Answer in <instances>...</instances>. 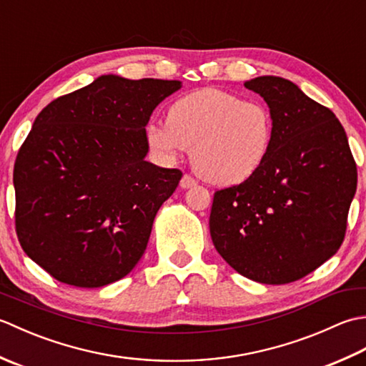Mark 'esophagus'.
<instances>
[{
    "instance_id": "34e87169",
    "label": "esophagus",
    "mask_w": 366,
    "mask_h": 366,
    "mask_svg": "<svg viewBox=\"0 0 366 366\" xmlns=\"http://www.w3.org/2000/svg\"><path fill=\"white\" fill-rule=\"evenodd\" d=\"M195 184H197L195 179L190 177L189 174H184L182 179H181V182H179V185H181V189H190V187H193V185H195Z\"/></svg>"
}]
</instances>
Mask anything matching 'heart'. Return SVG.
<instances>
[{
	"mask_svg": "<svg viewBox=\"0 0 366 366\" xmlns=\"http://www.w3.org/2000/svg\"><path fill=\"white\" fill-rule=\"evenodd\" d=\"M146 139L167 160L192 146L197 173L207 182L228 187L252 179L264 165L274 139V116L258 100L203 88L173 102L168 121L151 122Z\"/></svg>",
	"mask_w": 366,
	"mask_h": 366,
	"instance_id": "obj_1",
	"label": "heart"
}]
</instances>
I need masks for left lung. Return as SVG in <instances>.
<instances>
[{
	"label": "left lung",
	"mask_w": 366,
	"mask_h": 366,
	"mask_svg": "<svg viewBox=\"0 0 366 366\" xmlns=\"http://www.w3.org/2000/svg\"><path fill=\"white\" fill-rule=\"evenodd\" d=\"M244 84L266 100L274 139L258 173L215 192L209 228L217 252L240 275L285 285L338 252L357 167L337 116L297 84L274 75Z\"/></svg>",
	"instance_id": "1"
}]
</instances>
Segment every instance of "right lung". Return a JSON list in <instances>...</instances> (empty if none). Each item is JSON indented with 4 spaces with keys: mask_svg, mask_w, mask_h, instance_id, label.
Wrapping results in <instances>:
<instances>
[{
    "mask_svg": "<svg viewBox=\"0 0 366 366\" xmlns=\"http://www.w3.org/2000/svg\"><path fill=\"white\" fill-rule=\"evenodd\" d=\"M179 80L100 75L37 114L14 165L15 228L58 282H118L146 250L182 173L146 162V126Z\"/></svg>",
    "mask_w": 366,
    "mask_h": 366,
    "instance_id": "add662e5",
    "label": "right lung"
}]
</instances>
